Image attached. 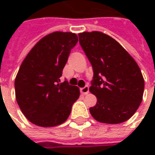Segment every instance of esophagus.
<instances>
[{
	"instance_id": "obj_1",
	"label": "esophagus",
	"mask_w": 155,
	"mask_h": 155,
	"mask_svg": "<svg viewBox=\"0 0 155 155\" xmlns=\"http://www.w3.org/2000/svg\"><path fill=\"white\" fill-rule=\"evenodd\" d=\"M81 92L82 94H87L89 93V86H84V87L81 88Z\"/></svg>"
}]
</instances>
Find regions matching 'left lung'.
<instances>
[{"instance_id": "left-lung-1", "label": "left lung", "mask_w": 155, "mask_h": 155, "mask_svg": "<svg viewBox=\"0 0 155 155\" xmlns=\"http://www.w3.org/2000/svg\"><path fill=\"white\" fill-rule=\"evenodd\" d=\"M79 40L94 71L90 91L97 103L90 108L91 115L111 124L130 119L141 104L144 89L136 61L118 41L102 32H82Z\"/></svg>"}]
</instances>
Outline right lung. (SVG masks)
<instances>
[{"label": "right lung", "instance_id": "1", "mask_svg": "<svg viewBox=\"0 0 155 155\" xmlns=\"http://www.w3.org/2000/svg\"><path fill=\"white\" fill-rule=\"evenodd\" d=\"M78 36L55 31L35 45L21 63L15 80V99L26 119L35 125L63 124L80 97V89L60 78Z\"/></svg>", "mask_w": 155, "mask_h": 155}]
</instances>
